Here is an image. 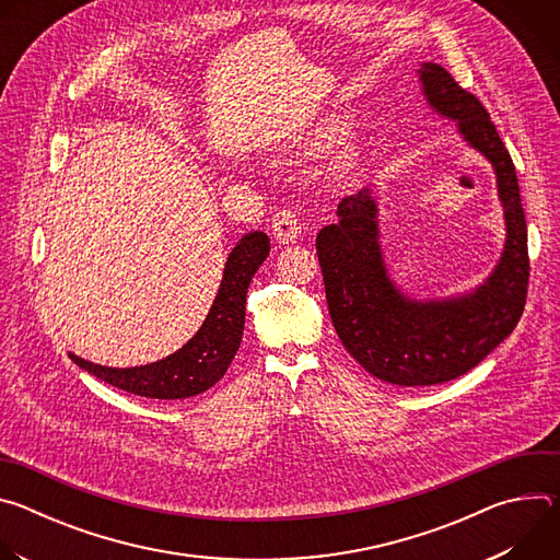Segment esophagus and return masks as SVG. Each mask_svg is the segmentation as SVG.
<instances>
[{
	"label": "esophagus",
	"mask_w": 560,
	"mask_h": 560,
	"mask_svg": "<svg viewBox=\"0 0 560 560\" xmlns=\"http://www.w3.org/2000/svg\"><path fill=\"white\" fill-rule=\"evenodd\" d=\"M272 234L279 244H294L301 236V223L292 210H279L272 219Z\"/></svg>",
	"instance_id": "esophagus-1"
}]
</instances>
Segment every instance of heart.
Segmentation results:
<instances>
[{
  "mask_svg": "<svg viewBox=\"0 0 560 560\" xmlns=\"http://www.w3.org/2000/svg\"><path fill=\"white\" fill-rule=\"evenodd\" d=\"M337 135H339V126H337V121H326L324 126H318V128L314 130V135L310 137V141H307V152L322 150V148H324V145H328Z\"/></svg>",
  "mask_w": 560,
  "mask_h": 560,
  "instance_id": "b5f03b06",
  "label": "heart"
}]
</instances>
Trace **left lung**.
I'll list each match as a JSON object with an SVG mask.
<instances>
[{
	"label": "left lung",
	"instance_id": "8db88e82",
	"mask_svg": "<svg viewBox=\"0 0 560 560\" xmlns=\"http://www.w3.org/2000/svg\"><path fill=\"white\" fill-rule=\"evenodd\" d=\"M419 77L428 104L456 119L463 139L497 173L508 238L494 272L469 294L408 299L387 277L370 188L341 199L339 219L316 234L328 310L343 348L372 376L406 387L445 383L481 363L516 328L529 281L518 179L490 113L443 66L428 61Z\"/></svg>",
	"mask_w": 560,
	"mask_h": 560
}]
</instances>
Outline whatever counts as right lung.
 I'll use <instances>...</instances> for the list:
<instances>
[{
  "label": "right lung",
  "mask_w": 560,
  "mask_h": 560,
  "mask_svg": "<svg viewBox=\"0 0 560 560\" xmlns=\"http://www.w3.org/2000/svg\"><path fill=\"white\" fill-rule=\"evenodd\" d=\"M268 255L270 238L259 230L248 232L232 248L203 326L175 354L139 368H106L74 354L70 359L89 374L137 396L173 401L206 392L225 374L242 346L248 285Z\"/></svg>",
  "instance_id": "1"
}]
</instances>
